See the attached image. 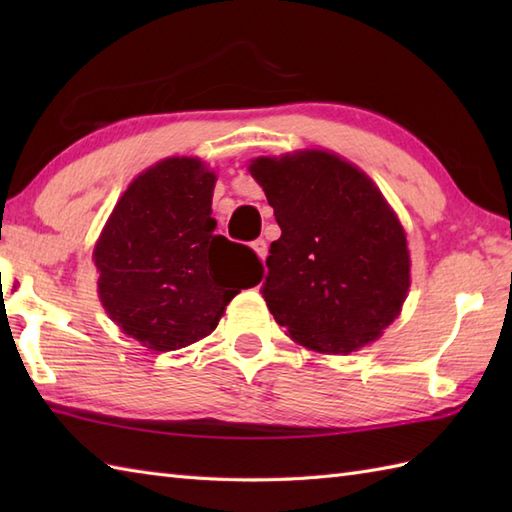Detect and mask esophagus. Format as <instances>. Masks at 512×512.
<instances>
[{"mask_svg": "<svg viewBox=\"0 0 512 512\" xmlns=\"http://www.w3.org/2000/svg\"><path fill=\"white\" fill-rule=\"evenodd\" d=\"M250 246H253V250H255V253H257V257L262 259V262H264L266 255H268V244L264 242V239H255V242L250 244Z\"/></svg>", "mask_w": 512, "mask_h": 512, "instance_id": "34e87169", "label": "esophagus"}]
</instances>
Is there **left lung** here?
<instances>
[{
	"label": "left lung",
	"mask_w": 512,
	"mask_h": 512,
	"mask_svg": "<svg viewBox=\"0 0 512 512\" xmlns=\"http://www.w3.org/2000/svg\"><path fill=\"white\" fill-rule=\"evenodd\" d=\"M253 176L275 209L262 295L290 339L321 354L376 341L409 290L405 228L352 162L306 149L255 158Z\"/></svg>",
	"instance_id": "left-lung-1"
}]
</instances>
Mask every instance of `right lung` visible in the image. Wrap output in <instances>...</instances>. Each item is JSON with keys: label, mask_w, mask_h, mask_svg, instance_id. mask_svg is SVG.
<instances>
[{"label": "right lung", "mask_w": 512, "mask_h": 512, "mask_svg": "<svg viewBox=\"0 0 512 512\" xmlns=\"http://www.w3.org/2000/svg\"><path fill=\"white\" fill-rule=\"evenodd\" d=\"M213 187L202 160H160L129 184L94 246L105 312L154 352L209 336L228 301L262 279L253 250L215 235Z\"/></svg>", "instance_id": "add662e5"}]
</instances>
